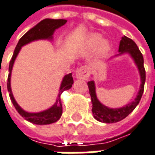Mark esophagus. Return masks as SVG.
<instances>
[{
  "instance_id": "obj_1",
  "label": "esophagus",
  "mask_w": 155,
  "mask_h": 155,
  "mask_svg": "<svg viewBox=\"0 0 155 155\" xmlns=\"http://www.w3.org/2000/svg\"><path fill=\"white\" fill-rule=\"evenodd\" d=\"M89 76H90V70L85 66L81 67L75 72V77L77 78V79L87 80Z\"/></svg>"
}]
</instances>
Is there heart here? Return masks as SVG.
<instances>
[{
    "mask_svg": "<svg viewBox=\"0 0 155 155\" xmlns=\"http://www.w3.org/2000/svg\"><path fill=\"white\" fill-rule=\"evenodd\" d=\"M101 40V36L98 33H91L86 37V38L83 42V46L86 49H92L98 43V47L96 50L97 56H101L109 49V43L107 40Z\"/></svg>",
    "mask_w": 155,
    "mask_h": 155,
    "instance_id": "1",
    "label": "heart"
}]
</instances>
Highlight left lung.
Masks as SVG:
<instances>
[{
    "mask_svg": "<svg viewBox=\"0 0 155 155\" xmlns=\"http://www.w3.org/2000/svg\"><path fill=\"white\" fill-rule=\"evenodd\" d=\"M118 54L116 56L128 54L131 58L134 59L135 64L138 67V72L140 74L141 84L139 87L138 95L136 98L130 103L127 104L124 107L120 108H110L107 107L102 103H101L100 101L97 99L96 93V85L93 81H89L87 83L89 87V92L91 98L92 102V113L94 118L99 121L101 123H117L119 121L123 120L130 114L134 111L135 107L138 106L139 101L141 100L142 95L143 93L144 89V83H145V70L143 67V57L137 44L134 43L133 40L126 36H123L120 41L118 48Z\"/></svg>",
    "mask_w": 155,
    "mask_h": 155,
    "instance_id": "1",
    "label": "left lung"
}]
</instances>
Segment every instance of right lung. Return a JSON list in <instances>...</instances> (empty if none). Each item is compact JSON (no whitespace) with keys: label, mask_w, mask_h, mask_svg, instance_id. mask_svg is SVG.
Wrapping results in <instances>:
<instances>
[{"label":"right lung","mask_w":155,"mask_h":155,"mask_svg":"<svg viewBox=\"0 0 155 155\" xmlns=\"http://www.w3.org/2000/svg\"><path fill=\"white\" fill-rule=\"evenodd\" d=\"M66 22L67 21L64 19H49V18H46V19H44L43 21H40L39 23H38L35 27H33L32 28L28 31L20 38V40L18 41L17 44V47L14 50L12 58L10 61L9 74H8V78H7V90L9 92L10 98H11V101L13 104V106L16 108V110L18 111V113L22 117H24L27 121H28L33 124H37V125L51 124V123L57 122L61 117L63 110L60 96H61L63 91H67V90H69L72 87V85L74 83V80H73L71 73L64 75V77L63 78L62 82H61V85H60L57 100L51 107H49L47 110H44L43 111H39V112H28V111H24L17 104L15 98H14L13 94L12 92L11 74H12V70L14 62H15V59L19 54L22 46H24V45L29 44L31 42L36 41V40H52L53 34H54L55 30L60 28V27H62L63 25H64Z\"/></svg>","instance_id":"obj_1"}]
</instances>
